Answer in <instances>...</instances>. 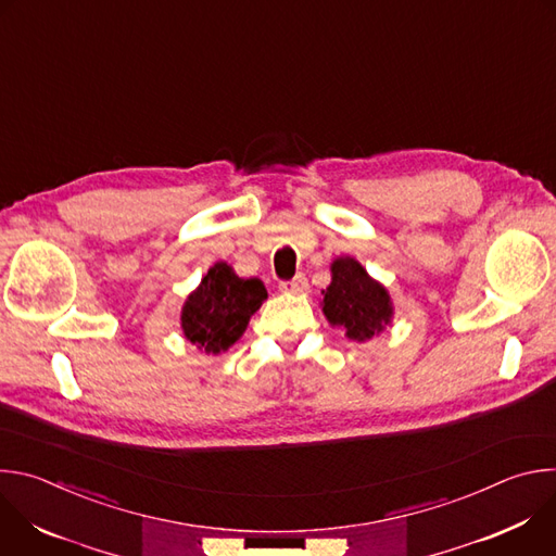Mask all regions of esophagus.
<instances>
[{
    "mask_svg": "<svg viewBox=\"0 0 556 556\" xmlns=\"http://www.w3.org/2000/svg\"><path fill=\"white\" fill-rule=\"evenodd\" d=\"M279 288L283 292H290V294H305L309 286H307V279L303 275H296L292 281H283Z\"/></svg>",
    "mask_w": 556,
    "mask_h": 556,
    "instance_id": "1",
    "label": "esophagus"
}]
</instances>
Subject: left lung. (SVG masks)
<instances>
[{"label":"left lung","mask_w":556,"mask_h":556,"mask_svg":"<svg viewBox=\"0 0 556 556\" xmlns=\"http://www.w3.org/2000/svg\"><path fill=\"white\" fill-rule=\"evenodd\" d=\"M332 281L324 290L321 309L332 328H341L350 341L365 343L380 337L393 321L389 290L365 266L345 255L330 264Z\"/></svg>","instance_id":"8db88e82"}]
</instances>
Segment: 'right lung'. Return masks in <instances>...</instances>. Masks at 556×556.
I'll return each mask as SVG.
<instances>
[{"instance_id":"obj_1","label":"right lung","mask_w":556,"mask_h":556,"mask_svg":"<svg viewBox=\"0 0 556 556\" xmlns=\"http://www.w3.org/2000/svg\"><path fill=\"white\" fill-rule=\"evenodd\" d=\"M266 299L268 292L262 279H242L226 262H215L185 299L180 312L185 339L204 354L228 352L242 339L251 316Z\"/></svg>"}]
</instances>
